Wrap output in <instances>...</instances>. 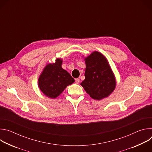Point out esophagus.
<instances>
[{
	"label": "esophagus",
	"mask_w": 152,
	"mask_h": 152,
	"mask_svg": "<svg viewBox=\"0 0 152 152\" xmlns=\"http://www.w3.org/2000/svg\"><path fill=\"white\" fill-rule=\"evenodd\" d=\"M79 82H80V79H79L77 78V79H75V83H76L78 84Z\"/></svg>",
	"instance_id": "1"
}]
</instances>
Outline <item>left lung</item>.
<instances>
[{"label":"left lung","mask_w":152,"mask_h":152,"mask_svg":"<svg viewBox=\"0 0 152 152\" xmlns=\"http://www.w3.org/2000/svg\"><path fill=\"white\" fill-rule=\"evenodd\" d=\"M85 79L80 85L94 99L107 97L115 89V80L106 59L94 52L85 59Z\"/></svg>","instance_id":"obj_1"}]
</instances>
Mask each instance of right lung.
<instances>
[{"mask_svg":"<svg viewBox=\"0 0 152 152\" xmlns=\"http://www.w3.org/2000/svg\"><path fill=\"white\" fill-rule=\"evenodd\" d=\"M61 64L62 60L57 59L55 64L47 65L38 79L39 89L49 97L56 98L75 82L71 75L62 69Z\"/></svg>","mask_w":152,"mask_h":152,"instance_id":"right-lung-1","label":"right lung"}]
</instances>
